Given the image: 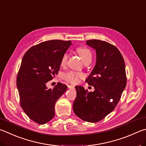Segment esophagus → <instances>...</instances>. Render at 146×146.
Listing matches in <instances>:
<instances>
[{"label":"esophagus","mask_w":146,"mask_h":146,"mask_svg":"<svg viewBox=\"0 0 146 146\" xmlns=\"http://www.w3.org/2000/svg\"><path fill=\"white\" fill-rule=\"evenodd\" d=\"M68 87L69 89H75V86H71V85H68Z\"/></svg>","instance_id":"34e87169"}]
</instances>
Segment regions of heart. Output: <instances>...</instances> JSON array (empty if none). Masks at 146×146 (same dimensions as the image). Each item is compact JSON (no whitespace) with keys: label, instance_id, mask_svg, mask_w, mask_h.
Segmentation results:
<instances>
[{"label":"heart","instance_id":"obj_1","mask_svg":"<svg viewBox=\"0 0 146 146\" xmlns=\"http://www.w3.org/2000/svg\"><path fill=\"white\" fill-rule=\"evenodd\" d=\"M76 50L85 64H89L91 61L92 54L91 51L88 48L85 46L78 47L76 48ZM68 59V54L67 53H64L61 58V60H60V64L62 66L66 65ZM84 77V75L83 73L76 72V71H68V72L64 73V75H63V78H64L65 80L73 84L78 83L79 81H80V79Z\"/></svg>","mask_w":146,"mask_h":146}]
</instances>
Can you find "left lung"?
<instances>
[{"instance_id": "left-lung-1", "label": "left lung", "mask_w": 146, "mask_h": 146, "mask_svg": "<svg viewBox=\"0 0 146 146\" xmlns=\"http://www.w3.org/2000/svg\"><path fill=\"white\" fill-rule=\"evenodd\" d=\"M96 52V63L86 82L94 87L88 92L76 86V97L73 108L82 120L96 123L112 112L120 100L126 85L125 63L117 48L99 39L86 41Z\"/></svg>"}]
</instances>
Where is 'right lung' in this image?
<instances>
[{
  "label": "right lung",
  "instance_id": "1",
  "mask_svg": "<svg viewBox=\"0 0 146 146\" xmlns=\"http://www.w3.org/2000/svg\"><path fill=\"white\" fill-rule=\"evenodd\" d=\"M71 41L54 39L30 48L23 55L17 78L20 106L31 120L39 124L55 115V104L68 87L58 82L54 89L46 83L59 72L63 54Z\"/></svg>",
  "mask_w": 146,
  "mask_h": 146
}]
</instances>
